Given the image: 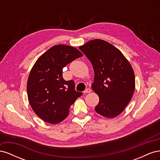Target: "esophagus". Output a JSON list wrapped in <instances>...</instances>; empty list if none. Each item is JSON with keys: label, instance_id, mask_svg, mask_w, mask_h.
Here are the masks:
<instances>
[{"label": "esophagus", "instance_id": "1", "mask_svg": "<svg viewBox=\"0 0 160 160\" xmlns=\"http://www.w3.org/2000/svg\"><path fill=\"white\" fill-rule=\"evenodd\" d=\"M91 91V90L89 88H88V89H86L84 91V93H90Z\"/></svg>", "mask_w": 160, "mask_h": 160}]
</instances>
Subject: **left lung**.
<instances>
[{
    "label": "left lung",
    "mask_w": 160,
    "mask_h": 160,
    "mask_svg": "<svg viewBox=\"0 0 160 160\" xmlns=\"http://www.w3.org/2000/svg\"><path fill=\"white\" fill-rule=\"evenodd\" d=\"M79 49L94 69L91 88L99 98L95 111L105 118H115L122 113L133 95L135 81L132 66L118 48L103 40L89 41Z\"/></svg>",
    "instance_id": "obj_1"
}]
</instances>
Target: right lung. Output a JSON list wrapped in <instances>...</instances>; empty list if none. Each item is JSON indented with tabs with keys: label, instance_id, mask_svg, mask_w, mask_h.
I'll return each mask as SVG.
<instances>
[{
	"label": "right lung",
	"instance_id": "1",
	"mask_svg": "<svg viewBox=\"0 0 160 160\" xmlns=\"http://www.w3.org/2000/svg\"><path fill=\"white\" fill-rule=\"evenodd\" d=\"M83 54L65 45L52 47L38 58L27 81L28 99L32 110L44 122L56 124L69 115V108L83 95L75 90L72 80L62 78V69Z\"/></svg>",
	"mask_w": 160,
	"mask_h": 160
}]
</instances>
